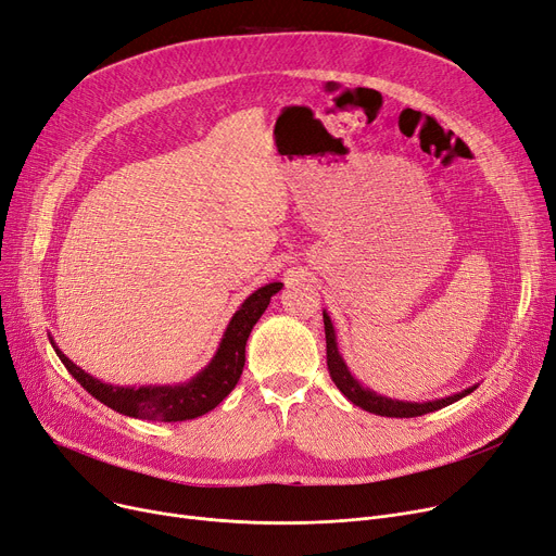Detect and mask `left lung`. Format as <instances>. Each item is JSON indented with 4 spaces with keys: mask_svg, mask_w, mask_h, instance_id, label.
I'll list each match as a JSON object with an SVG mask.
<instances>
[{
    "mask_svg": "<svg viewBox=\"0 0 556 556\" xmlns=\"http://www.w3.org/2000/svg\"><path fill=\"white\" fill-rule=\"evenodd\" d=\"M323 320H325V338H327L329 375H331L333 383L338 386V391H341L352 404L364 408V412H370L375 416H386V418H416V416L439 412V408L470 395L477 389V383H475V386H470V389H464L462 393H454V395L439 397V400H429V402H404V400L379 395V393L366 389V386H361V381H356L354 375L350 372L341 352H338L336 331H333V325H331V318L327 311H323Z\"/></svg>",
    "mask_w": 556,
    "mask_h": 556,
    "instance_id": "obj_1",
    "label": "left lung"
}]
</instances>
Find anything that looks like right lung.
Instances as JSON below:
<instances>
[{"instance_id":"add662e5","label":"right lung","mask_w":556,"mask_h":556,"mask_svg":"<svg viewBox=\"0 0 556 556\" xmlns=\"http://www.w3.org/2000/svg\"><path fill=\"white\" fill-rule=\"evenodd\" d=\"M281 281L265 283L240 304L231 316L213 358L195 377H190L184 383L140 386V389H136V386L104 383L81 370L77 364H72L52 338L50 341L67 372L75 377L94 400L111 406L113 412L154 422L192 420L208 414L211 408L218 406L233 391V386L238 383L240 375H243L245 345L250 331L263 316V311L268 308L270 298L281 291Z\"/></svg>"}]
</instances>
